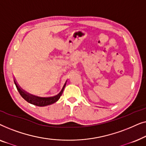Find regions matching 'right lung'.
Wrapping results in <instances>:
<instances>
[{"label":"right lung","instance_id":"add662e5","mask_svg":"<svg viewBox=\"0 0 146 146\" xmlns=\"http://www.w3.org/2000/svg\"><path fill=\"white\" fill-rule=\"evenodd\" d=\"M14 81H15L16 87H17L18 91H19V92L20 94H21V96L29 103L32 104L33 105L37 106H46L55 103L56 102H57L59 100L63 92L64 88L66 86V84H65L64 85L62 90L60 91V92L58 94L55 96L49 97V98H40V97L35 96L31 95L29 93L26 92L25 91H24L23 90H22L21 88L18 86L15 80Z\"/></svg>","mask_w":146,"mask_h":146}]
</instances>
